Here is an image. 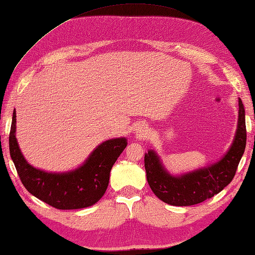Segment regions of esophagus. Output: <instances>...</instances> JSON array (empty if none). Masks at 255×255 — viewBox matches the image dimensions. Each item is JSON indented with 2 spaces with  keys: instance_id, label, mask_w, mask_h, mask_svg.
Masks as SVG:
<instances>
[{
  "instance_id": "obj_1",
  "label": "esophagus",
  "mask_w": 255,
  "mask_h": 255,
  "mask_svg": "<svg viewBox=\"0 0 255 255\" xmlns=\"http://www.w3.org/2000/svg\"><path fill=\"white\" fill-rule=\"evenodd\" d=\"M145 131H144V129L142 128H137V131H136V133H139V134H143Z\"/></svg>"
}]
</instances>
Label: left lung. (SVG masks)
<instances>
[{
	"label": "left lung",
	"instance_id": "left-lung-1",
	"mask_svg": "<svg viewBox=\"0 0 255 255\" xmlns=\"http://www.w3.org/2000/svg\"><path fill=\"white\" fill-rule=\"evenodd\" d=\"M247 144L245 107L239 99L238 128L227 154L218 162L180 177H173L162 167L154 150L145 154L147 182L162 202L174 206H190L211 199L233 181Z\"/></svg>",
	"mask_w": 255,
	"mask_h": 255
}]
</instances>
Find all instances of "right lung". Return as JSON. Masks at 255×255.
I'll return each instance as SVG.
<instances>
[{
  "label": "right lung",
  "mask_w": 255,
  "mask_h": 255,
  "mask_svg": "<svg viewBox=\"0 0 255 255\" xmlns=\"http://www.w3.org/2000/svg\"><path fill=\"white\" fill-rule=\"evenodd\" d=\"M14 109L9 131V154L21 183L30 194L58 209H77L94 205L108 188L110 171L126 148L127 138H113L100 144L86 162L74 171L50 173L33 168L22 156L15 136Z\"/></svg>",
  "instance_id": "obj_1"
}]
</instances>
